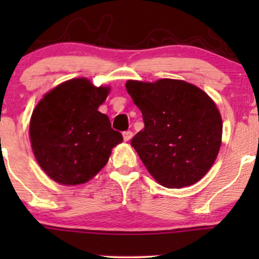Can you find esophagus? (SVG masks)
I'll list each match as a JSON object with an SVG mask.
<instances>
[{
    "label": "esophagus",
    "instance_id": "34e87169",
    "mask_svg": "<svg viewBox=\"0 0 259 259\" xmlns=\"http://www.w3.org/2000/svg\"><path fill=\"white\" fill-rule=\"evenodd\" d=\"M132 138H133V133L130 132V130H127V132H124L123 133L124 141H129V140H132Z\"/></svg>",
    "mask_w": 259,
    "mask_h": 259
}]
</instances>
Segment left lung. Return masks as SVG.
Here are the masks:
<instances>
[{
	"mask_svg": "<svg viewBox=\"0 0 259 259\" xmlns=\"http://www.w3.org/2000/svg\"><path fill=\"white\" fill-rule=\"evenodd\" d=\"M125 86L145 123L132 146L150 174L170 189L202 179L222 144L223 121L213 100L184 80H127Z\"/></svg>",
	"mask_w": 259,
	"mask_h": 259,
	"instance_id": "obj_1",
	"label": "left lung"
}]
</instances>
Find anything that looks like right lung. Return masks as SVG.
Returning <instances> with one entry per match:
<instances>
[{
    "label": "right lung",
    "mask_w": 259,
    "mask_h": 259,
    "mask_svg": "<svg viewBox=\"0 0 259 259\" xmlns=\"http://www.w3.org/2000/svg\"><path fill=\"white\" fill-rule=\"evenodd\" d=\"M111 89L85 78L72 79L47 92L30 119L31 147L42 170L62 185H79L108 162L123 141L99 111Z\"/></svg>",
    "instance_id": "1"
}]
</instances>
